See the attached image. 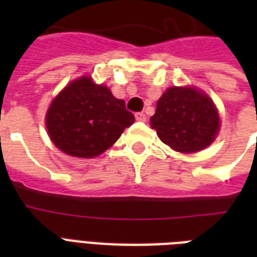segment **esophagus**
I'll list each match as a JSON object with an SVG mask.
<instances>
[{
  "instance_id": "obj_1",
  "label": "esophagus",
  "mask_w": 257,
  "mask_h": 257,
  "mask_svg": "<svg viewBox=\"0 0 257 257\" xmlns=\"http://www.w3.org/2000/svg\"><path fill=\"white\" fill-rule=\"evenodd\" d=\"M135 117H136L137 121H147V116H145V114L143 112L135 113Z\"/></svg>"
}]
</instances>
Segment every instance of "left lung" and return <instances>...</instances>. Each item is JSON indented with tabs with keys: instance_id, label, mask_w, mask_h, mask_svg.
<instances>
[{
	"instance_id": "left-lung-1",
	"label": "left lung",
	"mask_w": 257,
	"mask_h": 257,
	"mask_svg": "<svg viewBox=\"0 0 257 257\" xmlns=\"http://www.w3.org/2000/svg\"><path fill=\"white\" fill-rule=\"evenodd\" d=\"M151 126L173 151L193 153L213 143L220 118L205 93L191 86H172L157 101Z\"/></svg>"
}]
</instances>
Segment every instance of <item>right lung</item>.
<instances>
[{"instance_id": "add662e5", "label": "right lung", "mask_w": 257, "mask_h": 257, "mask_svg": "<svg viewBox=\"0 0 257 257\" xmlns=\"http://www.w3.org/2000/svg\"><path fill=\"white\" fill-rule=\"evenodd\" d=\"M50 140L66 155L96 157L110 148L135 122L125 101L90 77L74 80L58 93L46 112Z\"/></svg>"}]
</instances>
